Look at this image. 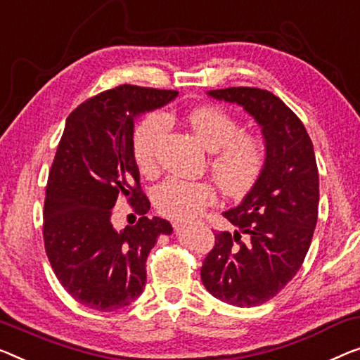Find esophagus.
Wrapping results in <instances>:
<instances>
[{"instance_id": "1", "label": "esophagus", "mask_w": 360, "mask_h": 360, "mask_svg": "<svg viewBox=\"0 0 360 360\" xmlns=\"http://www.w3.org/2000/svg\"><path fill=\"white\" fill-rule=\"evenodd\" d=\"M173 226H174V229H179L182 226V221H174Z\"/></svg>"}]
</instances>
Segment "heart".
<instances>
[{"label": "heart", "mask_w": 360, "mask_h": 360, "mask_svg": "<svg viewBox=\"0 0 360 360\" xmlns=\"http://www.w3.org/2000/svg\"><path fill=\"white\" fill-rule=\"evenodd\" d=\"M187 124L210 150V169L219 187L229 195L250 191L266 165V146L254 132L240 131L239 121L218 105H203L186 115ZM165 112H150L134 134L132 148L142 171L155 166L158 142L168 131ZM217 200V191L207 181H186L171 176L153 192L155 207L171 218H194Z\"/></svg>", "instance_id": "b5f03b06"}]
</instances>
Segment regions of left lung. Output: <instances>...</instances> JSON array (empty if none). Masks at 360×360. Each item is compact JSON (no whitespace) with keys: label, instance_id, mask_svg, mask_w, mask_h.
Listing matches in <instances>:
<instances>
[{"label":"left lung","instance_id":"left-lung-1","mask_svg":"<svg viewBox=\"0 0 360 360\" xmlns=\"http://www.w3.org/2000/svg\"><path fill=\"white\" fill-rule=\"evenodd\" d=\"M236 103L262 127L266 165L243 202L224 212L238 231L214 233L200 268L203 286L238 307L275 297L296 276L312 243L319 214V169L302 121L268 90L229 87L207 92ZM244 233L248 238L240 240Z\"/></svg>","mask_w":360,"mask_h":360}]
</instances>
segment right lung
Listing matches in <instances>:
<instances>
[{"mask_svg":"<svg viewBox=\"0 0 360 360\" xmlns=\"http://www.w3.org/2000/svg\"><path fill=\"white\" fill-rule=\"evenodd\" d=\"M176 90L120 85L68 116L46 182L43 240L63 288L85 307L112 312L134 302L147 281L146 262L169 221L143 217L150 202L134 158L137 116L162 108ZM126 198L143 217L116 232L115 202Z\"/></svg>","mask_w":360,"mask_h":360,"instance_id":"right-lung-1","label":"right lung"}]
</instances>
